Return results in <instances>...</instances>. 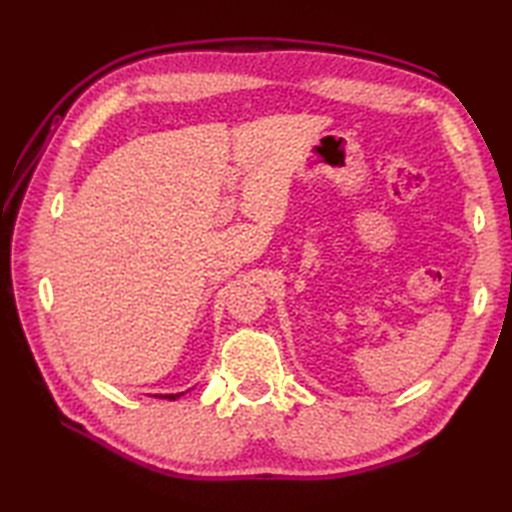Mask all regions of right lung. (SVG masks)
Segmentation results:
<instances>
[{
	"label": "right lung",
	"mask_w": 512,
	"mask_h": 512,
	"mask_svg": "<svg viewBox=\"0 0 512 512\" xmlns=\"http://www.w3.org/2000/svg\"><path fill=\"white\" fill-rule=\"evenodd\" d=\"M180 396H182V391H180V394H154V398H165V400H176Z\"/></svg>",
	"instance_id": "right-lung-1"
}]
</instances>
